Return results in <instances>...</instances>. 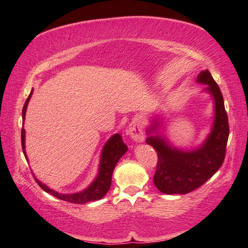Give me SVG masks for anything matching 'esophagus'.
<instances>
[{"mask_svg":"<svg viewBox=\"0 0 248 248\" xmlns=\"http://www.w3.org/2000/svg\"><path fill=\"white\" fill-rule=\"evenodd\" d=\"M128 134L134 141H143L145 139V131L143 124L139 120H133L129 124Z\"/></svg>","mask_w":248,"mask_h":248,"instance_id":"obj_1","label":"esophagus"}]
</instances>
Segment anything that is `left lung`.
Wrapping results in <instances>:
<instances>
[{
  "label": "left lung",
  "mask_w": 248,
  "mask_h": 248,
  "mask_svg": "<svg viewBox=\"0 0 248 248\" xmlns=\"http://www.w3.org/2000/svg\"><path fill=\"white\" fill-rule=\"evenodd\" d=\"M197 82L208 85L204 91L214 100L213 125L202 146L187 151L171 146L156 133L160 125L157 119L146 130L149 135L146 143L154 147L157 154L155 186L164 194H187L202 186L219 170L225 159L229 124L222 92L209 70L200 72Z\"/></svg>",
  "instance_id": "left-lung-1"
}]
</instances>
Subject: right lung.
<instances>
[{"instance_id": "add662e5", "label": "right lung", "mask_w": 248, "mask_h": 248, "mask_svg": "<svg viewBox=\"0 0 248 248\" xmlns=\"http://www.w3.org/2000/svg\"><path fill=\"white\" fill-rule=\"evenodd\" d=\"M31 93H33V89H31L30 96L28 97V99H26L23 109H22L23 124L25 119V112H26V108H28V104L31 99ZM21 143H22V150H23L24 156L25 159L28 160V155H26V152H25V130L23 128L21 130ZM127 150H128V147L124 143L121 135L114 134L103 147L102 152H101V159H100L99 171L96 179L92 182L91 186L82 192L73 193V194H61L59 192H55L53 189L49 188L46 184L41 183L38 179L35 178V180L37 183H38V186L44 189V191H46L49 194H52L56 198L65 200V202H71V203H80V204L87 203L89 202H94V200L101 199L104 195L108 192L110 184H112V175H113L114 168L116 164H117V162L119 161L120 157L127 152Z\"/></svg>"}]
</instances>
